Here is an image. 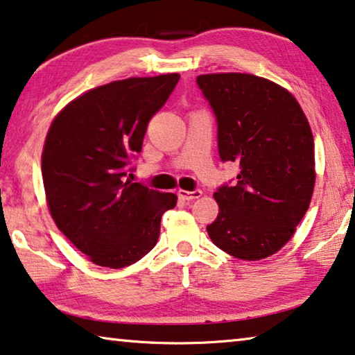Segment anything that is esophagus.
<instances>
[{
	"mask_svg": "<svg viewBox=\"0 0 355 355\" xmlns=\"http://www.w3.org/2000/svg\"><path fill=\"white\" fill-rule=\"evenodd\" d=\"M178 198L183 200H193V199H199L202 196V191L196 189V191H184V189H178Z\"/></svg>",
	"mask_w": 355,
	"mask_h": 355,
	"instance_id": "34e87169",
	"label": "esophagus"
}]
</instances>
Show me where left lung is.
<instances>
[{
	"label": "left lung",
	"mask_w": 355,
	"mask_h": 355,
	"mask_svg": "<svg viewBox=\"0 0 355 355\" xmlns=\"http://www.w3.org/2000/svg\"><path fill=\"white\" fill-rule=\"evenodd\" d=\"M198 83L218 120L223 161L240 164L235 187L213 198V243L243 261H261L292 239L313 198L314 139L300 104L268 78L241 72L204 74Z\"/></svg>",
	"instance_id": "left-lung-1"
}]
</instances>
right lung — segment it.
<instances>
[{"label": "right lung", "mask_w": 355, "mask_h": 355, "mask_svg": "<svg viewBox=\"0 0 355 355\" xmlns=\"http://www.w3.org/2000/svg\"><path fill=\"white\" fill-rule=\"evenodd\" d=\"M180 74L129 77L88 89L66 104L42 150L47 207L64 237L93 263L123 268L153 250L161 216L177 196L125 180L142 151L148 121Z\"/></svg>", "instance_id": "1"}]
</instances>
